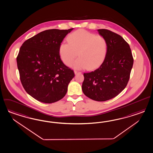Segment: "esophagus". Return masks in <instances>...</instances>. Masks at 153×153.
<instances>
[{
    "label": "esophagus",
    "instance_id": "obj_1",
    "mask_svg": "<svg viewBox=\"0 0 153 153\" xmlns=\"http://www.w3.org/2000/svg\"><path fill=\"white\" fill-rule=\"evenodd\" d=\"M74 74H80V73H81V72H78V71H74Z\"/></svg>",
    "mask_w": 153,
    "mask_h": 153
}]
</instances>
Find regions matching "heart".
I'll return each instance as SVG.
<instances>
[{"instance_id": "1", "label": "heart", "mask_w": 153, "mask_h": 153, "mask_svg": "<svg viewBox=\"0 0 153 153\" xmlns=\"http://www.w3.org/2000/svg\"><path fill=\"white\" fill-rule=\"evenodd\" d=\"M68 42V44L62 43L59 46L60 58L68 66L77 56L79 58L73 62L72 67L77 70L95 69L105 59L108 44L102 35L79 30L70 34Z\"/></svg>"}]
</instances>
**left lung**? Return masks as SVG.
<instances>
[{
    "label": "left lung",
    "mask_w": 153,
    "mask_h": 153,
    "mask_svg": "<svg viewBox=\"0 0 153 153\" xmlns=\"http://www.w3.org/2000/svg\"><path fill=\"white\" fill-rule=\"evenodd\" d=\"M97 31L107 40V55L97 69L83 74L82 89L90 99L104 102L116 97L126 87L134 58L129 44L120 35L107 29Z\"/></svg>",
    "instance_id": "8db88e82"
}]
</instances>
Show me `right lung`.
<instances>
[{"instance_id": "right-lung-1", "label": "right lung", "mask_w": 153, "mask_h": 153, "mask_svg": "<svg viewBox=\"0 0 153 153\" xmlns=\"http://www.w3.org/2000/svg\"><path fill=\"white\" fill-rule=\"evenodd\" d=\"M73 29L47 30L20 48L17 63L21 82L25 91L39 102L53 103L62 99L74 77V71L59 55L61 42Z\"/></svg>"}]
</instances>
